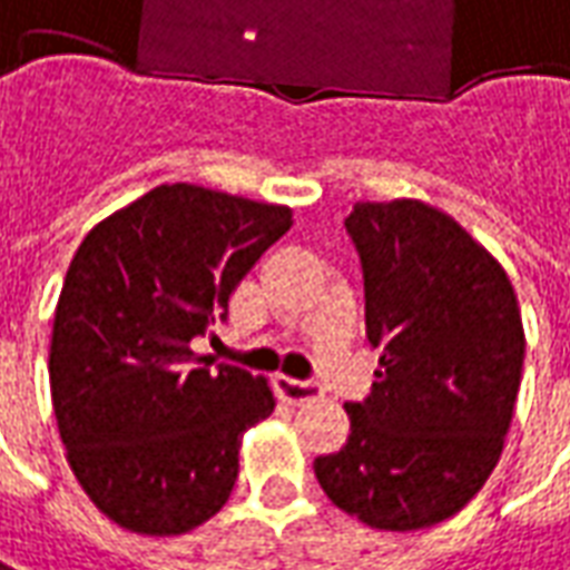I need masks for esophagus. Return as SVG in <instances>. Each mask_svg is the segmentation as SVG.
Returning <instances> with one entry per match:
<instances>
[{"label": "esophagus", "instance_id": "34e87169", "mask_svg": "<svg viewBox=\"0 0 570 570\" xmlns=\"http://www.w3.org/2000/svg\"><path fill=\"white\" fill-rule=\"evenodd\" d=\"M276 387L282 400H288L294 406H304V403H316L323 397V387L316 382H297V379H288V375H278Z\"/></svg>", "mask_w": 570, "mask_h": 570}]
</instances>
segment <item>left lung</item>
<instances>
[{
	"label": "left lung",
	"mask_w": 570,
	"mask_h": 570,
	"mask_svg": "<svg viewBox=\"0 0 570 570\" xmlns=\"http://www.w3.org/2000/svg\"><path fill=\"white\" fill-rule=\"evenodd\" d=\"M382 347L372 394L347 403L351 438L313 462L341 512L379 531L456 515L497 469L515 412L524 328L497 257L431 204H353L344 219Z\"/></svg>",
	"instance_id": "8db88e82"
}]
</instances>
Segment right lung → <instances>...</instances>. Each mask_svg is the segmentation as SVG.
Returning <instances> with one entry per match:
<instances>
[{
    "label": "right lung",
    "mask_w": 570,
    "mask_h": 570,
    "mask_svg": "<svg viewBox=\"0 0 570 570\" xmlns=\"http://www.w3.org/2000/svg\"><path fill=\"white\" fill-rule=\"evenodd\" d=\"M292 210L214 188H151L82 238L55 307L49 382L86 497L145 537L226 505L242 434L276 410L266 379L191 351Z\"/></svg>",
    "instance_id": "right-lung-1"
}]
</instances>
